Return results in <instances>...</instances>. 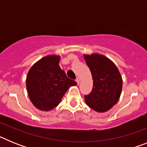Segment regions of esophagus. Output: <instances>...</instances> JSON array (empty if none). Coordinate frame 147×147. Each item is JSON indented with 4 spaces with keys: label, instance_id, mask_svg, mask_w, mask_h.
<instances>
[{
    "label": "esophagus",
    "instance_id": "esophagus-1",
    "mask_svg": "<svg viewBox=\"0 0 147 147\" xmlns=\"http://www.w3.org/2000/svg\"><path fill=\"white\" fill-rule=\"evenodd\" d=\"M76 82H77V84H79V83L80 82V78H79V77L76 78Z\"/></svg>",
    "mask_w": 147,
    "mask_h": 147
}]
</instances>
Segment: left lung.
Here are the masks:
<instances>
[{
  "label": "left lung",
  "instance_id": "8db88e82",
  "mask_svg": "<svg viewBox=\"0 0 147 147\" xmlns=\"http://www.w3.org/2000/svg\"><path fill=\"white\" fill-rule=\"evenodd\" d=\"M93 80L92 91L85 95V102L97 112H106L117 103L122 89V79L112 61L100 54L84 55Z\"/></svg>",
  "mask_w": 147,
  "mask_h": 147
}]
</instances>
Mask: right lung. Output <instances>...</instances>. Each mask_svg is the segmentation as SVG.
Returning a JSON list of instances; mask_svg holds the SVG:
<instances>
[{
	"mask_svg": "<svg viewBox=\"0 0 147 147\" xmlns=\"http://www.w3.org/2000/svg\"><path fill=\"white\" fill-rule=\"evenodd\" d=\"M59 56H47L31 67L26 77V88L32 104L40 110H52L71 86L76 85L59 65Z\"/></svg>",
	"mask_w": 147,
	"mask_h": 147,
	"instance_id": "obj_1",
	"label": "right lung"
}]
</instances>
